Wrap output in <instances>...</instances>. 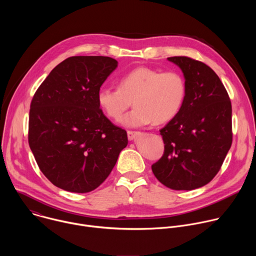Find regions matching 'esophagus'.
<instances>
[{
  "instance_id": "obj_1",
  "label": "esophagus",
  "mask_w": 256,
  "mask_h": 256,
  "mask_svg": "<svg viewBox=\"0 0 256 256\" xmlns=\"http://www.w3.org/2000/svg\"><path fill=\"white\" fill-rule=\"evenodd\" d=\"M140 134V132H132V130H128V138L130 140H134L136 136H138Z\"/></svg>"
}]
</instances>
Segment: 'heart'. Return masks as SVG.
<instances>
[{
  "mask_svg": "<svg viewBox=\"0 0 256 256\" xmlns=\"http://www.w3.org/2000/svg\"><path fill=\"white\" fill-rule=\"evenodd\" d=\"M186 95L184 78L178 72L140 66L118 80V88L102 87L97 92V102L105 114L120 120L132 100L136 105L122 124L138 128L152 124H165L180 112Z\"/></svg>",
  "mask_w": 256,
  "mask_h": 256,
  "instance_id": "heart-1",
  "label": "heart"
}]
</instances>
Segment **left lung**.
<instances>
[{"label": "left lung", "mask_w": 256, "mask_h": 256, "mask_svg": "<svg viewBox=\"0 0 256 256\" xmlns=\"http://www.w3.org/2000/svg\"><path fill=\"white\" fill-rule=\"evenodd\" d=\"M167 60L184 72L186 95L179 114L160 130L165 150L152 171L171 190H192L216 176L231 148L232 106L208 66L186 56Z\"/></svg>", "instance_id": "8db88e82"}]
</instances>
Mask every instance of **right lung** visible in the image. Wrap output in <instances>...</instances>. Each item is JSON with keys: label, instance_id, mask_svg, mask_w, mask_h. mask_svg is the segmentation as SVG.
Returning <instances> with one entry per match:
<instances>
[{"label": "right lung", "instance_id": "obj_1", "mask_svg": "<svg viewBox=\"0 0 256 256\" xmlns=\"http://www.w3.org/2000/svg\"><path fill=\"white\" fill-rule=\"evenodd\" d=\"M108 56H72L58 64L33 96L30 149L56 186L77 194L97 188L128 146L126 132L102 112L97 92L118 68Z\"/></svg>", "mask_w": 256, "mask_h": 256}]
</instances>
